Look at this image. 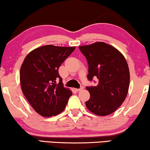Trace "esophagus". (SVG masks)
<instances>
[{"instance_id":"34e87169","label":"esophagus","mask_w":150,"mask_h":150,"mask_svg":"<svg viewBox=\"0 0 150 150\" xmlns=\"http://www.w3.org/2000/svg\"><path fill=\"white\" fill-rule=\"evenodd\" d=\"M83 86H81V87H80V88H76V91H82V90H83Z\"/></svg>"}]
</instances>
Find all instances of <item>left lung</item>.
Instances as JSON below:
<instances>
[{
    "instance_id": "8db88e82",
    "label": "left lung",
    "mask_w": 150,
    "mask_h": 150,
    "mask_svg": "<svg viewBox=\"0 0 150 150\" xmlns=\"http://www.w3.org/2000/svg\"><path fill=\"white\" fill-rule=\"evenodd\" d=\"M88 66L87 79H97L95 86H86L90 99L86 106L93 114L107 116L114 112L125 100L130 83V73L123 55L103 42L79 47Z\"/></svg>"
}]
</instances>
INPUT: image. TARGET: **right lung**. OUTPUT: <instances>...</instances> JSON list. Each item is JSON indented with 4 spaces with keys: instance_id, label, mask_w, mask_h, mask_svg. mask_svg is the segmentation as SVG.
I'll return each mask as SVG.
<instances>
[{
    "instance_id": "add662e5",
    "label": "right lung",
    "mask_w": 150,
    "mask_h": 150,
    "mask_svg": "<svg viewBox=\"0 0 150 150\" xmlns=\"http://www.w3.org/2000/svg\"><path fill=\"white\" fill-rule=\"evenodd\" d=\"M75 47L45 45L30 52L20 69L21 90L35 111L51 117L64 111L72 93L64 88L58 70ZM59 79V83L56 82Z\"/></svg>"
}]
</instances>
